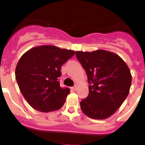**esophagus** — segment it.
<instances>
[{
  "mask_svg": "<svg viewBox=\"0 0 145 145\" xmlns=\"http://www.w3.org/2000/svg\"><path fill=\"white\" fill-rule=\"evenodd\" d=\"M77 87H78V86H75L72 87L71 89H72V91H76V90H77Z\"/></svg>",
  "mask_w": 145,
  "mask_h": 145,
  "instance_id": "34e87169",
  "label": "esophagus"
}]
</instances>
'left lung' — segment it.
<instances>
[{
	"label": "left lung",
	"instance_id": "1",
	"mask_svg": "<svg viewBox=\"0 0 145 145\" xmlns=\"http://www.w3.org/2000/svg\"><path fill=\"white\" fill-rule=\"evenodd\" d=\"M75 54L89 84L88 97L80 102L82 112L97 120L110 117L129 93L132 77L129 67L118 55L105 50Z\"/></svg>",
	"mask_w": 145,
	"mask_h": 145
}]
</instances>
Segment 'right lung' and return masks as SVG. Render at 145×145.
Instances as JSON below:
<instances>
[{
  "label": "right lung",
  "instance_id": "1",
  "mask_svg": "<svg viewBox=\"0 0 145 145\" xmlns=\"http://www.w3.org/2000/svg\"><path fill=\"white\" fill-rule=\"evenodd\" d=\"M75 51L43 45L30 48L21 57L15 76L23 97L40 112L57 110L64 105L68 88H61L58 80L61 67L75 54Z\"/></svg>",
  "mask_w": 145,
  "mask_h": 145
}]
</instances>
